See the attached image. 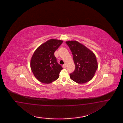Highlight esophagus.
<instances>
[{"mask_svg": "<svg viewBox=\"0 0 123 123\" xmlns=\"http://www.w3.org/2000/svg\"><path fill=\"white\" fill-rule=\"evenodd\" d=\"M66 66H67L66 63H64V64L63 65V67H64V68H65L66 67Z\"/></svg>", "mask_w": 123, "mask_h": 123, "instance_id": "esophagus-1", "label": "esophagus"}]
</instances>
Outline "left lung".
<instances>
[{
  "instance_id": "1",
  "label": "left lung",
  "mask_w": 123,
  "mask_h": 123,
  "mask_svg": "<svg viewBox=\"0 0 123 123\" xmlns=\"http://www.w3.org/2000/svg\"><path fill=\"white\" fill-rule=\"evenodd\" d=\"M73 54L75 69L70 74L72 80L83 84L92 80L98 68L95 55L84 45L76 41H66Z\"/></svg>"
}]
</instances>
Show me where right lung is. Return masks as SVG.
<instances>
[{
  "mask_svg": "<svg viewBox=\"0 0 123 123\" xmlns=\"http://www.w3.org/2000/svg\"><path fill=\"white\" fill-rule=\"evenodd\" d=\"M63 41L52 39L40 45L34 52L30 66L35 78L42 83L55 81L63 69L57 63L54 53Z\"/></svg>",
  "mask_w": 123,
  "mask_h": 123,
  "instance_id": "add662e5",
  "label": "right lung"
}]
</instances>
